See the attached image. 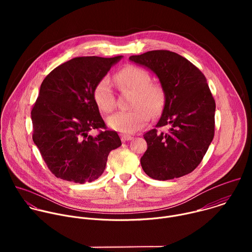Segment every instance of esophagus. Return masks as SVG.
<instances>
[{
    "instance_id": "obj_1",
    "label": "esophagus",
    "mask_w": 252,
    "mask_h": 252,
    "mask_svg": "<svg viewBox=\"0 0 252 252\" xmlns=\"http://www.w3.org/2000/svg\"><path fill=\"white\" fill-rule=\"evenodd\" d=\"M121 138H122L123 141H126V140H131L133 137L131 135H128V134H122Z\"/></svg>"
}]
</instances>
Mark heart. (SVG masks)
I'll return each mask as SVG.
<instances>
[{
	"label": "heart",
	"instance_id": "b5f03b06",
	"mask_svg": "<svg viewBox=\"0 0 252 252\" xmlns=\"http://www.w3.org/2000/svg\"><path fill=\"white\" fill-rule=\"evenodd\" d=\"M151 76L146 69L136 65H126L116 74L115 81L121 91L132 92L129 98L128 111L119 112L107 119L112 128L132 133L145 126L151 115L158 116L165 103L163 88L151 82ZM93 98L99 111L110 114L116 107V97L107 77L99 79L93 89Z\"/></svg>",
	"mask_w": 252,
	"mask_h": 252
}]
</instances>
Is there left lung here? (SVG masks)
I'll return each mask as SVG.
<instances>
[{
  "label": "left lung",
  "instance_id": "obj_1",
  "mask_svg": "<svg viewBox=\"0 0 252 252\" xmlns=\"http://www.w3.org/2000/svg\"><path fill=\"white\" fill-rule=\"evenodd\" d=\"M152 69L165 93V104L156 127L143 137L148 150L140 158L150 177L167 181L193 171L214 136L215 100L204 75L186 58L166 50L130 56ZM169 129L161 132L160 128Z\"/></svg>",
  "mask_w": 252,
  "mask_h": 252
}]
</instances>
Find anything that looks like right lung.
Returning <instances> with one entry per match:
<instances>
[{
	"instance_id": "1",
	"label": "right lung",
	"mask_w": 252,
	"mask_h": 252,
	"mask_svg": "<svg viewBox=\"0 0 252 252\" xmlns=\"http://www.w3.org/2000/svg\"><path fill=\"white\" fill-rule=\"evenodd\" d=\"M121 58H74L44 79L31 112L32 140L55 176L92 183L103 172L111 151L122 146L93 98L96 82ZM93 129L99 130L94 137L88 134Z\"/></svg>"
}]
</instances>
